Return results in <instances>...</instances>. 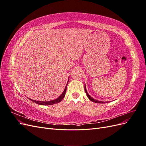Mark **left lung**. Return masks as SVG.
<instances>
[{
    "label": "left lung",
    "instance_id": "obj_1",
    "mask_svg": "<svg viewBox=\"0 0 146 146\" xmlns=\"http://www.w3.org/2000/svg\"><path fill=\"white\" fill-rule=\"evenodd\" d=\"M85 92H86V95H87V96H88V98H89V99L90 100H91L92 102H95V103H98V104H104V103H105V102H101V101H98V100H95L94 99H93V98H92L88 94V92H87V91H86V87H85Z\"/></svg>",
    "mask_w": 146,
    "mask_h": 146
}]
</instances>
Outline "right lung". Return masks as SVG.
Instances as JSON below:
<instances>
[{
	"instance_id": "add662e5",
	"label": "right lung",
	"mask_w": 146,
	"mask_h": 146,
	"mask_svg": "<svg viewBox=\"0 0 146 146\" xmlns=\"http://www.w3.org/2000/svg\"><path fill=\"white\" fill-rule=\"evenodd\" d=\"M67 85H68V83H67ZM67 85L65 87V89L63 91V92L62 93L58 98H57L55 100H50V101H47V102H41V101H36V100H32V99H30L32 101L34 102L35 103H36V104L38 105H53V104H58L60 102H61V100H63V99L64 98L65 96V94H66V89H67Z\"/></svg>"
}]
</instances>
